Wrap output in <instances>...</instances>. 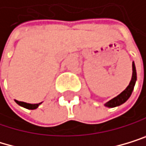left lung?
<instances>
[{"mask_svg":"<svg viewBox=\"0 0 146 146\" xmlns=\"http://www.w3.org/2000/svg\"><path fill=\"white\" fill-rule=\"evenodd\" d=\"M132 69H133L132 79H131L130 83L128 84V86L126 88V90H125V91H123L120 94L117 95V97H115L114 99L110 100V101H108V102L105 104L106 107L114 108V107L119 106V105L125 103L129 99L131 94H132V92H133L134 87H135V82H136V71H135V66L134 62L132 64Z\"/></svg>","mask_w":146,"mask_h":146,"instance_id":"1","label":"left lung"}]
</instances>
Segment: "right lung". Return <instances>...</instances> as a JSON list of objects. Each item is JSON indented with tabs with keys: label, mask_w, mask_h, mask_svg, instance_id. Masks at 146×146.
I'll list each match as a JSON object with an SVG mask.
<instances>
[{
	"label": "right lung",
	"mask_w": 146,
	"mask_h": 146,
	"mask_svg": "<svg viewBox=\"0 0 146 146\" xmlns=\"http://www.w3.org/2000/svg\"><path fill=\"white\" fill-rule=\"evenodd\" d=\"M16 103L19 104V106H21L23 108H26V109L28 110H36V108H38V106L42 103H37V104H29V103H26V102H23V101H18V100H15Z\"/></svg>",
	"instance_id": "add662e5"
}]
</instances>
